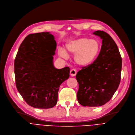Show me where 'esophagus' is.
<instances>
[{
    "instance_id": "34e87169",
    "label": "esophagus",
    "mask_w": 135,
    "mask_h": 135,
    "mask_svg": "<svg viewBox=\"0 0 135 135\" xmlns=\"http://www.w3.org/2000/svg\"><path fill=\"white\" fill-rule=\"evenodd\" d=\"M76 74V71L75 69H73L71 70V71H70V74H71V76H75Z\"/></svg>"
}]
</instances>
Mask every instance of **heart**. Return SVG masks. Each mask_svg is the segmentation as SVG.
<instances>
[{"label": "heart", "mask_w": 135, "mask_h": 135, "mask_svg": "<svg viewBox=\"0 0 135 135\" xmlns=\"http://www.w3.org/2000/svg\"><path fill=\"white\" fill-rule=\"evenodd\" d=\"M68 51L74 55V61L78 65L86 66L91 64L98 56L101 49L99 41L96 39L81 38L73 40L66 45ZM60 56L67 58L66 52L59 50Z\"/></svg>", "instance_id": "heart-1"}]
</instances>
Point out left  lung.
<instances>
[{
  "label": "left lung",
  "instance_id": "left-lung-1",
  "mask_svg": "<svg viewBox=\"0 0 135 135\" xmlns=\"http://www.w3.org/2000/svg\"><path fill=\"white\" fill-rule=\"evenodd\" d=\"M102 39L99 54L94 62L79 71L77 99L84 106H100L108 102L121 80L122 58L112 37L103 31L93 33Z\"/></svg>",
  "mask_w": 135,
  "mask_h": 135
}]
</instances>
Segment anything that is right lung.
Masks as SVG:
<instances>
[{"instance_id":"1","label":"right lung","mask_w":135,"mask_h":135,"mask_svg":"<svg viewBox=\"0 0 135 135\" xmlns=\"http://www.w3.org/2000/svg\"><path fill=\"white\" fill-rule=\"evenodd\" d=\"M56 42L49 32L30 34L21 43L14 61L16 88L25 102L47 109L57 102L60 85L70 75L68 66L61 69L52 63Z\"/></svg>"}]
</instances>
